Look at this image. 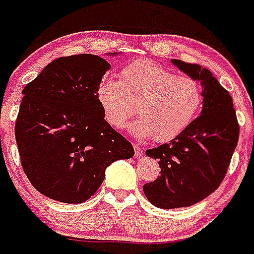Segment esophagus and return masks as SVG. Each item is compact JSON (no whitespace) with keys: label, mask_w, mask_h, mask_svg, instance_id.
I'll use <instances>...</instances> for the list:
<instances>
[{"label":"esophagus","mask_w":254,"mask_h":254,"mask_svg":"<svg viewBox=\"0 0 254 254\" xmlns=\"http://www.w3.org/2000/svg\"><path fill=\"white\" fill-rule=\"evenodd\" d=\"M133 147H134V158H136V159L141 158V156H142V154H143L142 149H141L138 145H133Z\"/></svg>","instance_id":"34e87169"}]
</instances>
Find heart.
<instances>
[{
	"label": "heart",
	"mask_w": 254,
	"mask_h": 254,
	"mask_svg": "<svg viewBox=\"0 0 254 254\" xmlns=\"http://www.w3.org/2000/svg\"><path fill=\"white\" fill-rule=\"evenodd\" d=\"M95 99L114 128H122L136 105L140 117L128 126L129 133L167 142L193 122L203 94L193 78L177 76L151 61L137 60L121 69L120 81L103 77L95 87Z\"/></svg>",
	"instance_id": "b5f03b06"
}]
</instances>
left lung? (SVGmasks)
Returning <instances> with one entry per match:
<instances>
[{
    "label": "left lung",
    "mask_w": 254,
    "mask_h": 254,
    "mask_svg": "<svg viewBox=\"0 0 254 254\" xmlns=\"http://www.w3.org/2000/svg\"><path fill=\"white\" fill-rule=\"evenodd\" d=\"M182 72L201 82V116L168 143L146 151L158 160V179L143 186L150 202L160 208L188 207L210 196L223 182L239 137L230 94L207 68L172 60Z\"/></svg>",
    "instance_id": "1"
}]
</instances>
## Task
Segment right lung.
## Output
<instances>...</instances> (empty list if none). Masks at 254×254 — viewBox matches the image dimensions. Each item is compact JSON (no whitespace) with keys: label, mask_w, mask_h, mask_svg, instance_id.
Listing matches in <instances>:
<instances>
[{"label":"right lung","mask_w":254,"mask_h":254,"mask_svg":"<svg viewBox=\"0 0 254 254\" xmlns=\"http://www.w3.org/2000/svg\"><path fill=\"white\" fill-rule=\"evenodd\" d=\"M109 68L95 55L61 57L22 90L15 125L21 165L33 187L49 198L85 202L112 163L134 155L95 99L96 85Z\"/></svg>","instance_id":"1"}]
</instances>
